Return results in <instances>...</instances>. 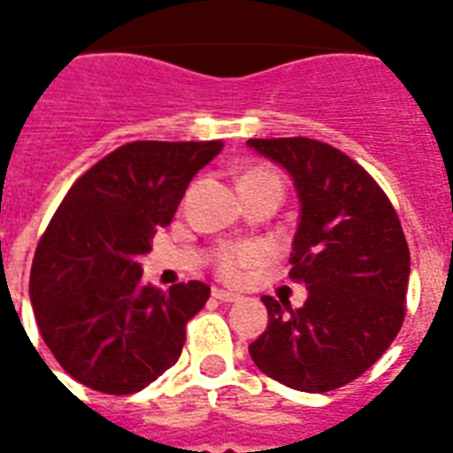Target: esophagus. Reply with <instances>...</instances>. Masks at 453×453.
Listing matches in <instances>:
<instances>
[{
    "instance_id": "esophagus-1",
    "label": "esophagus",
    "mask_w": 453,
    "mask_h": 453,
    "mask_svg": "<svg viewBox=\"0 0 453 453\" xmlns=\"http://www.w3.org/2000/svg\"><path fill=\"white\" fill-rule=\"evenodd\" d=\"M213 298L223 303H234L240 301V294H233V291H223V289H213Z\"/></svg>"
}]
</instances>
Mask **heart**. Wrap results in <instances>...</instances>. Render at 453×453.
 I'll return each mask as SVG.
<instances>
[{"label":"heart","mask_w":453,"mask_h":453,"mask_svg":"<svg viewBox=\"0 0 453 453\" xmlns=\"http://www.w3.org/2000/svg\"><path fill=\"white\" fill-rule=\"evenodd\" d=\"M256 176H268L275 178L270 171L265 169H254L244 173L242 178H256ZM265 251L256 244H240V247H227L220 249L219 258H216V268H219L220 277H226L227 282H237L249 268H256L258 263H263Z\"/></svg>","instance_id":"heart-1"}]
</instances>
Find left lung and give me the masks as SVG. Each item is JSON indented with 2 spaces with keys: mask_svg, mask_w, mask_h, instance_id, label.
I'll use <instances>...</instances> for the list:
<instances>
[{
  "mask_svg": "<svg viewBox=\"0 0 453 453\" xmlns=\"http://www.w3.org/2000/svg\"><path fill=\"white\" fill-rule=\"evenodd\" d=\"M298 195L291 280L301 308L263 296L268 326L249 355L265 376L303 393L350 383L390 348L404 319L409 247L379 183L357 162L312 138H251Z\"/></svg>",
  "mask_w": 453,
  "mask_h": 453,
  "instance_id": "obj_1",
  "label": "left lung"
}]
</instances>
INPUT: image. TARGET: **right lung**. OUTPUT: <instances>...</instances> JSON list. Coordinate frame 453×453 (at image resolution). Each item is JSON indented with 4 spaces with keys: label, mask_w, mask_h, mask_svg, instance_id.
<instances>
[{
    "label": "right lung",
    "mask_w": 453,
    "mask_h": 453,
    "mask_svg": "<svg viewBox=\"0 0 453 453\" xmlns=\"http://www.w3.org/2000/svg\"><path fill=\"white\" fill-rule=\"evenodd\" d=\"M220 141L122 145L67 190L39 240L30 301L44 343L74 380L108 395L150 386L180 357L185 324L211 289L143 284L141 256Z\"/></svg>",
    "instance_id": "right-lung-1"
}]
</instances>
